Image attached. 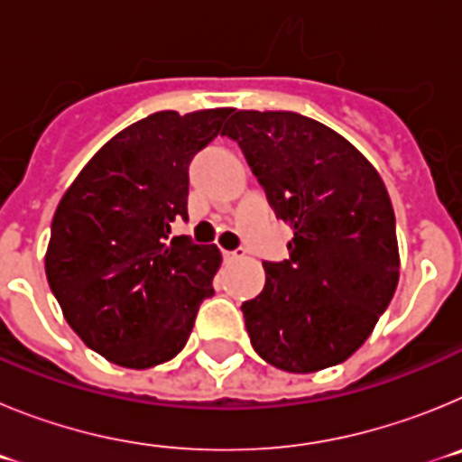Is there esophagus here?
I'll use <instances>...</instances> for the list:
<instances>
[{"instance_id":"34e87169","label":"esophagus","mask_w":462,"mask_h":462,"mask_svg":"<svg viewBox=\"0 0 462 462\" xmlns=\"http://www.w3.org/2000/svg\"><path fill=\"white\" fill-rule=\"evenodd\" d=\"M224 256H226L228 261H238V259H245V250H243V247H238V250H234V252H224Z\"/></svg>"}]
</instances>
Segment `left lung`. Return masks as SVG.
I'll return each mask as SVG.
<instances>
[{
    "label": "left lung",
    "mask_w": 462,
    "mask_h": 462,
    "mask_svg": "<svg viewBox=\"0 0 462 462\" xmlns=\"http://www.w3.org/2000/svg\"><path fill=\"white\" fill-rule=\"evenodd\" d=\"M222 136L243 148L277 217L289 259L263 263L266 287L243 303L261 358L287 373L346 361L368 340L400 277L389 191L330 126L291 110H238Z\"/></svg>",
    "instance_id": "left-lung-1"
}]
</instances>
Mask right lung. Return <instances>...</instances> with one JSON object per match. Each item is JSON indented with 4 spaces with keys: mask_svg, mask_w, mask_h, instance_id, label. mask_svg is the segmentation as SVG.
Segmentation results:
<instances>
[{
    "mask_svg": "<svg viewBox=\"0 0 462 462\" xmlns=\"http://www.w3.org/2000/svg\"><path fill=\"white\" fill-rule=\"evenodd\" d=\"M234 108L159 110L110 138L64 191L46 277L76 336L122 368L145 370L185 346L222 252L185 236L189 162Z\"/></svg>",
    "mask_w": 462,
    "mask_h": 462,
    "instance_id": "right-lung-1",
    "label": "right lung"
}]
</instances>
